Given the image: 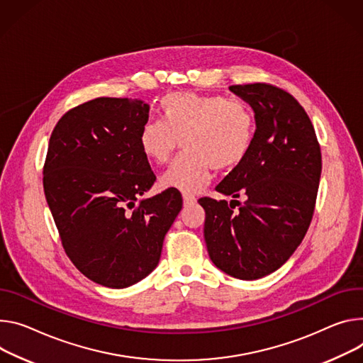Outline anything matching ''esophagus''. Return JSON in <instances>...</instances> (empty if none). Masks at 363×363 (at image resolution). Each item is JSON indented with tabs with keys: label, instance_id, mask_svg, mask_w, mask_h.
<instances>
[{
	"label": "esophagus",
	"instance_id": "1",
	"mask_svg": "<svg viewBox=\"0 0 363 363\" xmlns=\"http://www.w3.org/2000/svg\"><path fill=\"white\" fill-rule=\"evenodd\" d=\"M182 200H184V206H185V207L192 206V204L196 203V199H195L194 195H191V194H184V195H182Z\"/></svg>",
	"mask_w": 363,
	"mask_h": 363
}]
</instances>
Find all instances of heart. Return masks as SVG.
Masks as SVG:
<instances>
[{
  "instance_id": "b5f03b06",
  "label": "heart",
  "mask_w": 363,
  "mask_h": 363,
  "mask_svg": "<svg viewBox=\"0 0 363 363\" xmlns=\"http://www.w3.org/2000/svg\"><path fill=\"white\" fill-rule=\"evenodd\" d=\"M160 120H147L139 131V145L155 163L168 162L179 140L184 153L160 177L163 188L185 194L204 188L213 168L233 169L246 159L256 121L242 101L220 95L171 92L159 101Z\"/></svg>"
}]
</instances>
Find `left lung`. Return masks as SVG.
Returning a JSON list of instances; mask_svg holds the SVG:
<instances>
[{"mask_svg": "<svg viewBox=\"0 0 363 363\" xmlns=\"http://www.w3.org/2000/svg\"><path fill=\"white\" fill-rule=\"evenodd\" d=\"M256 121L246 159L216 189L239 199H201L204 239L214 265L230 277L259 279L291 257L313 218L321 175V152L306 110L269 84L232 85ZM240 206L235 212L231 204Z\"/></svg>", "mask_w": 363, "mask_h": 363, "instance_id": "1", "label": "left lung"}]
</instances>
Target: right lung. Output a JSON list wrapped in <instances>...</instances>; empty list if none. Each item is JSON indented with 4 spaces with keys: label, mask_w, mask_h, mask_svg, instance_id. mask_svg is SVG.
I'll use <instances>...</instances> for the list:
<instances>
[{
    "label": "right lung",
    "mask_w": 363,
    "mask_h": 363,
    "mask_svg": "<svg viewBox=\"0 0 363 363\" xmlns=\"http://www.w3.org/2000/svg\"><path fill=\"white\" fill-rule=\"evenodd\" d=\"M147 120L149 104L101 96L69 110L49 140L43 188L63 249L108 288H127L157 267L182 208L175 189L140 200L156 181L139 145Z\"/></svg>",
    "instance_id": "obj_1"
}]
</instances>
